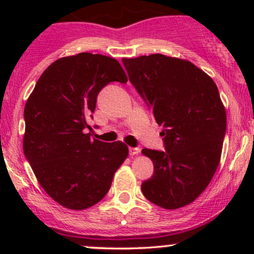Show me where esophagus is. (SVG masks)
<instances>
[{
  "label": "esophagus",
  "mask_w": 254,
  "mask_h": 254,
  "mask_svg": "<svg viewBox=\"0 0 254 254\" xmlns=\"http://www.w3.org/2000/svg\"><path fill=\"white\" fill-rule=\"evenodd\" d=\"M139 151H141V149H139V148H137V147H130L129 148V154H130L131 156L137 155V154H138Z\"/></svg>",
  "instance_id": "obj_1"
}]
</instances>
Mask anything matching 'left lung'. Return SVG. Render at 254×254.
Segmentation results:
<instances>
[{"label": "left lung", "mask_w": 254, "mask_h": 254, "mask_svg": "<svg viewBox=\"0 0 254 254\" xmlns=\"http://www.w3.org/2000/svg\"><path fill=\"white\" fill-rule=\"evenodd\" d=\"M125 70L156 123L165 150L144 148L154 173L142 192L164 209L193 202L205 190L220 162L227 117L217 86L189 61L154 54L123 58Z\"/></svg>", "instance_id": "obj_1"}]
</instances>
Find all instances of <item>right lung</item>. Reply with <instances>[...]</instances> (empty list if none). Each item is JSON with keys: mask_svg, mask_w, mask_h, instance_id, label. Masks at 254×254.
Returning <instances> with one entry per match:
<instances>
[{"mask_svg": "<svg viewBox=\"0 0 254 254\" xmlns=\"http://www.w3.org/2000/svg\"><path fill=\"white\" fill-rule=\"evenodd\" d=\"M113 81H127L117 60L82 52L52 63L26 103L25 156L46 193L68 209L100 202L129 153L123 142L86 133L98 94Z\"/></svg>", "mask_w": 254, "mask_h": 254, "instance_id": "add662e5", "label": "right lung"}]
</instances>
